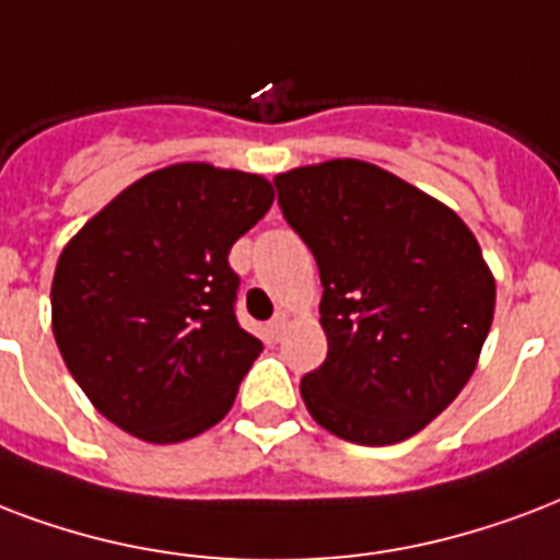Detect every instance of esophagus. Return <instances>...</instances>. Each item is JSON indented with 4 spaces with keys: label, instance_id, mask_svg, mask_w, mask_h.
I'll return each mask as SVG.
<instances>
[{
    "label": "esophagus",
    "instance_id": "esophagus-1",
    "mask_svg": "<svg viewBox=\"0 0 560 560\" xmlns=\"http://www.w3.org/2000/svg\"><path fill=\"white\" fill-rule=\"evenodd\" d=\"M284 331H288V314H276V317L270 319L272 340H281V337H284Z\"/></svg>",
    "mask_w": 560,
    "mask_h": 560
}]
</instances>
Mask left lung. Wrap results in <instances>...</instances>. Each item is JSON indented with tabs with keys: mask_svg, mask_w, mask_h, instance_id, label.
Segmentation results:
<instances>
[{
	"mask_svg": "<svg viewBox=\"0 0 560 560\" xmlns=\"http://www.w3.org/2000/svg\"><path fill=\"white\" fill-rule=\"evenodd\" d=\"M276 187L323 281L328 355L299 384L311 417L361 446L408 441L479 364L497 305L479 241L452 208L355 158L296 166Z\"/></svg>",
	"mask_w": 560,
	"mask_h": 560,
	"instance_id": "8db88e82",
	"label": "left lung"
}]
</instances>
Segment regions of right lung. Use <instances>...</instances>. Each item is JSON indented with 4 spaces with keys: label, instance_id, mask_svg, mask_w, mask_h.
Here are the masks:
<instances>
[{
    "label": "right lung",
    "instance_id": "obj_1",
    "mask_svg": "<svg viewBox=\"0 0 560 560\" xmlns=\"http://www.w3.org/2000/svg\"><path fill=\"white\" fill-rule=\"evenodd\" d=\"M264 176L173 164L110 199L63 246L52 331L93 408L147 443L202 434L261 340L234 317V241L270 211Z\"/></svg>",
    "mask_w": 560,
    "mask_h": 560
}]
</instances>
